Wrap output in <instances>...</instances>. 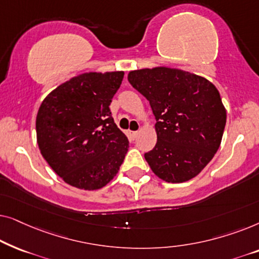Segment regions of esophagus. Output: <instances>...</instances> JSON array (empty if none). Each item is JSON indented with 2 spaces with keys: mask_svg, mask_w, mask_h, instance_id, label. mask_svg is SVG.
Listing matches in <instances>:
<instances>
[{
  "mask_svg": "<svg viewBox=\"0 0 259 259\" xmlns=\"http://www.w3.org/2000/svg\"><path fill=\"white\" fill-rule=\"evenodd\" d=\"M137 136H138V132H137V131H136V132H133V131H131V132H130V137H131V139H136V138H137Z\"/></svg>",
  "mask_w": 259,
  "mask_h": 259,
  "instance_id": "obj_1",
  "label": "esophagus"
}]
</instances>
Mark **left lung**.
Segmentation results:
<instances>
[{"instance_id": "8db88e82", "label": "left lung", "mask_w": 259, "mask_h": 259, "mask_svg": "<svg viewBox=\"0 0 259 259\" xmlns=\"http://www.w3.org/2000/svg\"><path fill=\"white\" fill-rule=\"evenodd\" d=\"M128 81L150 101L157 120V144L145 153L154 175L167 183H184L199 175L221 146L226 123L214 84L168 67L132 70Z\"/></svg>"}]
</instances>
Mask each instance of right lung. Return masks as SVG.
I'll use <instances>...</instances> for the list:
<instances>
[{
	"label": "right lung",
	"instance_id": "1",
	"mask_svg": "<svg viewBox=\"0 0 259 259\" xmlns=\"http://www.w3.org/2000/svg\"><path fill=\"white\" fill-rule=\"evenodd\" d=\"M123 72L83 73L51 92L36 116L42 157L67 184L99 190L114 178L128 139L112 118V99Z\"/></svg>",
	"mask_w": 259,
	"mask_h": 259
}]
</instances>
